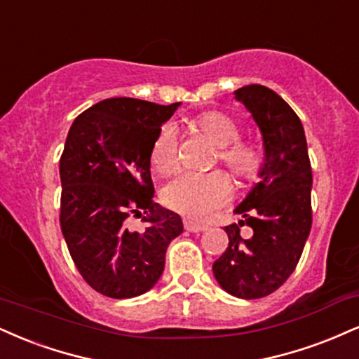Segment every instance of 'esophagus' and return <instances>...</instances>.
<instances>
[{
    "instance_id": "obj_1",
    "label": "esophagus",
    "mask_w": 359,
    "mask_h": 359,
    "mask_svg": "<svg viewBox=\"0 0 359 359\" xmlns=\"http://www.w3.org/2000/svg\"><path fill=\"white\" fill-rule=\"evenodd\" d=\"M184 227H185V231H189V232H202L207 229L205 226H201V224H196L192 221H184Z\"/></svg>"
}]
</instances>
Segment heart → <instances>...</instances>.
I'll return each mask as SVG.
<instances>
[{
	"label": "heart",
	"instance_id": "1",
	"mask_svg": "<svg viewBox=\"0 0 359 359\" xmlns=\"http://www.w3.org/2000/svg\"><path fill=\"white\" fill-rule=\"evenodd\" d=\"M194 127L217 145L215 161H221L236 175L249 177L256 172L259 154L252 145L241 142V130L222 111H205L194 118ZM150 163L158 174H168L177 165V138L172 125H163L150 149ZM232 189L221 172L194 174L180 172L163 187V204L189 219L202 221L231 198Z\"/></svg>",
	"mask_w": 359,
	"mask_h": 359
}]
</instances>
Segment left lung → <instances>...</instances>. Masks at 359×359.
I'll use <instances>...</instances> for the list:
<instances>
[{
    "label": "left lung",
    "instance_id": "8db88e82",
    "mask_svg": "<svg viewBox=\"0 0 359 359\" xmlns=\"http://www.w3.org/2000/svg\"><path fill=\"white\" fill-rule=\"evenodd\" d=\"M234 95L262 133L264 163L259 182L234 210L243 221L224 229L229 245L212 271L229 294L257 299L283 286L299 262L313 224V172L303 123L278 93L248 85ZM243 225L253 229L250 240L240 236Z\"/></svg>",
    "mask_w": 359,
    "mask_h": 359
}]
</instances>
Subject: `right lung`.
Wrapping results in <instances>:
<instances>
[{"label":"right lung","instance_id":"1","mask_svg":"<svg viewBox=\"0 0 359 359\" xmlns=\"http://www.w3.org/2000/svg\"><path fill=\"white\" fill-rule=\"evenodd\" d=\"M180 103L107 98L72 123L60 158V226L76 269L114 299L144 294L163 273L165 250L182 234L179 214L152 201L150 149ZM133 215L147 224L128 229Z\"/></svg>","mask_w":359,"mask_h":359}]
</instances>
